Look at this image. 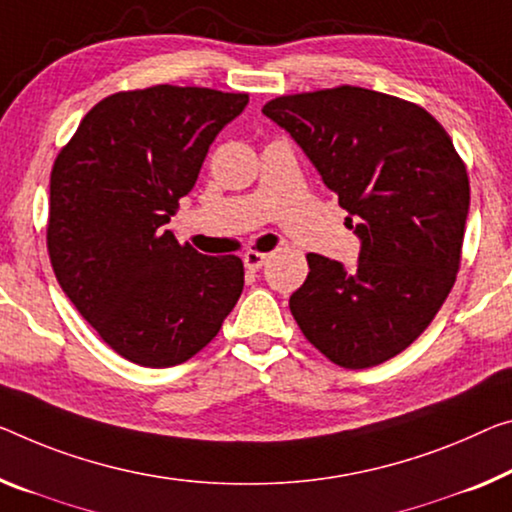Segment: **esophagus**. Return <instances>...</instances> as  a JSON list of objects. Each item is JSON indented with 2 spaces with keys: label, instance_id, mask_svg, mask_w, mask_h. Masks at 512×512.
Masks as SVG:
<instances>
[{
  "label": "esophagus",
  "instance_id": "1",
  "mask_svg": "<svg viewBox=\"0 0 512 512\" xmlns=\"http://www.w3.org/2000/svg\"><path fill=\"white\" fill-rule=\"evenodd\" d=\"M242 261H245L247 270L256 272V270H261V267L267 263V254H261V251H247Z\"/></svg>",
  "mask_w": 512,
  "mask_h": 512
}]
</instances>
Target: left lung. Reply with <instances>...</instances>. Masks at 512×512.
Wrapping results in <instances>:
<instances>
[{
    "label": "left lung",
    "mask_w": 512,
    "mask_h": 512,
    "mask_svg": "<svg viewBox=\"0 0 512 512\" xmlns=\"http://www.w3.org/2000/svg\"><path fill=\"white\" fill-rule=\"evenodd\" d=\"M263 114L297 141L361 240L350 272L306 256L311 272L290 295V313L338 366L396 357L455 283L469 212L465 162L426 109L361 86L281 96Z\"/></svg>",
    "instance_id": "obj_1"
}]
</instances>
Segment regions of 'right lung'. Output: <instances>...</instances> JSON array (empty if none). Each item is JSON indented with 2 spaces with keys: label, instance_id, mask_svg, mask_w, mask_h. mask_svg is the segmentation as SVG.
I'll return each mask as SVG.
<instances>
[{
  "label": "right lung",
  "instance_id": "add662e5",
  "mask_svg": "<svg viewBox=\"0 0 512 512\" xmlns=\"http://www.w3.org/2000/svg\"><path fill=\"white\" fill-rule=\"evenodd\" d=\"M247 93L157 84L100 100L50 176L47 251L68 300L132 364H183L245 286L238 256H203L167 226Z\"/></svg>",
  "mask_w": 512,
  "mask_h": 512
}]
</instances>
